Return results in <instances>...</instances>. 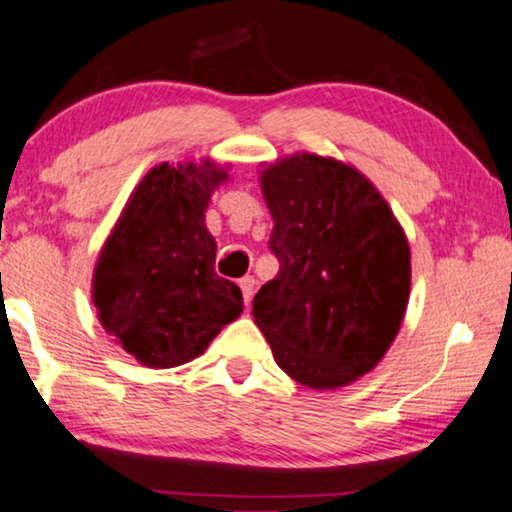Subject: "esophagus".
Wrapping results in <instances>:
<instances>
[{
    "label": "esophagus",
    "mask_w": 512,
    "mask_h": 512,
    "mask_svg": "<svg viewBox=\"0 0 512 512\" xmlns=\"http://www.w3.org/2000/svg\"><path fill=\"white\" fill-rule=\"evenodd\" d=\"M240 289H242V300H244V305H249V303H251V298H254L256 279H254V277H242V279H240Z\"/></svg>",
    "instance_id": "1"
}]
</instances>
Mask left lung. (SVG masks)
I'll return each instance as SVG.
<instances>
[{"instance_id": "obj_1", "label": "left lung", "mask_w": 512, "mask_h": 512, "mask_svg": "<svg viewBox=\"0 0 512 512\" xmlns=\"http://www.w3.org/2000/svg\"><path fill=\"white\" fill-rule=\"evenodd\" d=\"M279 272L254 296L277 366L335 389L377 366L410 296V247L377 188L333 158L296 153L261 177Z\"/></svg>"}]
</instances>
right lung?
<instances>
[{
  "label": "right lung",
  "mask_w": 512,
  "mask_h": 512,
  "mask_svg": "<svg viewBox=\"0 0 512 512\" xmlns=\"http://www.w3.org/2000/svg\"><path fill=\"white\" fill-rule=\"evenodd\" d=\"M228 174L212 163L153 167L104 244L93 279L100 321L139 363L174 368L240 317L242 291L214 272L209 195Z\"/></svg>",
  "instance_id": "obj_1"
}]
</instances>
